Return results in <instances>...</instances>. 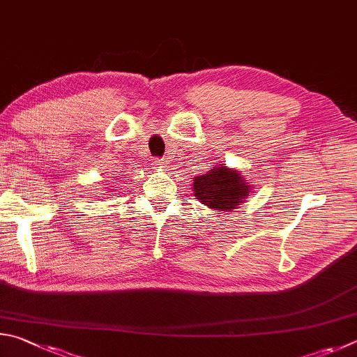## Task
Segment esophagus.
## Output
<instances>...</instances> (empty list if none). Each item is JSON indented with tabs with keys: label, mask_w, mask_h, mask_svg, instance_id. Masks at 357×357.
Masks as SVG:
<instances>
[{
	"label": "esophagus",
	"mask_w": 357,
	"mask_h": 357,
	"mask_svg": "<svg viewBox=\"0 0 357 357\" xmlns=\"http://www.w3.org/2000/svg\"><path fill=\"white\" fill-rule=\"evenodd\" d=\"M155 166L158 167V169H166L167 167V162H166L165 158H158V160H155Z\"/></svg>",
	"instance_id": "obj_1"
}]
</instances>
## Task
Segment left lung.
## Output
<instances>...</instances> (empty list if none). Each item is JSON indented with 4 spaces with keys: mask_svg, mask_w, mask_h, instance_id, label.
<instances>
[{
    "mask_svg": "<svg viewBox=\"0 0 357 357\" xmlns=\"http://www.w3.org/2000/svg\"><path fill=\"white\" fill-rule=\"evenodd\" d=\"M252 188L238 169L226 165L211 167L207 174L192 178V191L197 201L220 211L238 208L252 195Z\"/></svg>",
    "mask_w": 357,
    "mask_h": 357,
    "instance_id": "8db88e82",
    "label": "left lung"
}]
</instances>
